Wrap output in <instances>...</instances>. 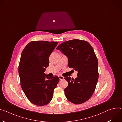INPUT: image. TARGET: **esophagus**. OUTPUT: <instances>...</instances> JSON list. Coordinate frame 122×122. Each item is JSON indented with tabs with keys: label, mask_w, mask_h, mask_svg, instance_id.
<instances>
[{
	"label": "esophagus",
	"mask_w": 122,
	"mask_h": 122,
	"mask_svg": "<svg viewBox=\"0 0 122 122\" xmlns=\"http://www.w3.org/2000/svg\"><path fill=\"white\" fill-rule=\"evenodd\" d=\"M58 77H59V79H60V80H64V77L63 76H61V75H59V76H58Z\"/></svg>",
	"instance_id": "obj_1"
}]
</instances>
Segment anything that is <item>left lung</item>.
I'll list each match as a JSON object with an SVG mask.
<instances>
[{
    "instance_id": "obj_1",
    "label": "left lung",
    "mask_w": 122,
    "mask_h": 122,
    "mask_svg": "<svg viewBox=\"0 0 122 122\" xmlns=\"http://www.w3.org/2000/svg\"><path fill=\"white\" fill-rule=\"evenodd\" d=\"M68 58V66L78 71L75 79L71 77L65 94L69 101L82 104L92 95L98 80V60L90 44L86 41L73 39L64 42L56 48Z\"/></svg>"
}]
</instances>
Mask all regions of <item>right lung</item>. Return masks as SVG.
I'll list each match as a JSON object with an SVG mask.
<instances>
[{
  "instance_id": "add662e5",
  "label": "right lung",
  "mask_w": 122,
  "mask_h": 122,
  "mask_svg": "<svg viewBox=\"0 0 122 122\" xmlns=\"http://www.w3.org/2000/svg\"><path fill=\"white\" fill-rule=\"evenodd\" d=\"M57 42L31 41L22 52L18 67L20 85L32 104L43 106L52 98L59 81L57 76L49 77L44 72L49 65V57Z\"/></svg>"
}]
</instances>
